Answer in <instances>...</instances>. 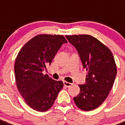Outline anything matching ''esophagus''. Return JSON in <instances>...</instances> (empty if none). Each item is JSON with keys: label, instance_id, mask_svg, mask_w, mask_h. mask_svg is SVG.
I'll list each match as a JSON object with an SVG mask.
<instances>
[{"label": "esophagus", "instance_id": "34e87169", "mask_svg": "<svg viewBox=\"0 0 125 125\" xmlns=\"http://www.w3.org/2000/svg\"><path fill=\"white\" fill-rule=\"evenodd\" d=\"M64 83V85L66 87H70L71 86L73 85V84L71 83H69V82H66V81H64L63 82Z\"/></svg>", "mask_w": 125, "mask_h": 125}]
</instances>
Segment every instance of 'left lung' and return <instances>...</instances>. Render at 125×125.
<instances>
[{
  "mask_svg": "<svg viewBox=\"0 0 125 125\" xmlns=\"http://www.w3.org/2000/svg\"><path fill=\"white\" fill-rule=\"evenodd\" d=\"M79 52L87 71L85 84H79L80 93L74 97L83 111H92L105 101L113 86L116 65L111 50L89 34L66 36Z\"/></svg>",
  "mask_w": 125,
  "mask_h": 125,
  "instance_id": "1",
  "label": "left lung"
}]
</instances>
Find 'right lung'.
Wrapping results in <instances>:
<instances>
[{
  "label": "right lung",
  "instance_id": "add662e5",
  "mask_svg": "<svg viewBox=\"0 0 125 125\" xmlns=\"http://www.w3.org/2000/svg\"><path fill=\"white\" fill-rule=\"evenodd\" d=\"M66 39L60 34H38L22 46L16 56L14 73L17 89L26 103L36 111L49 110L63 87L42 71L51 64Z\"/></svg>",
  "mask_w": 125,
  "mask_h": 125
}]
</instances>
